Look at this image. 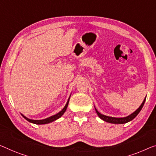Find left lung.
I'll return each instance as SVG.
<instances>
[{"instance_id":"1","label":"left lung","mask_w":156,"mask_h":156,"mask_svg":"<svg viewBox=\"0 0 156 156\" xmlns=\"http://www.w3.org/2000/svg\"><path fill=\"white\" fill-rule=\"evenodd\" d=\"M146 98V97H145V99H144V101L142 102V104H141V106H139V107L137 109H136V110L134 111V113H132L131 115H129L127 116V117H125V118L110 117V116L102 115L101 113H99L96 108H95V111H96V112H97V115H98L99 117L100 118L101 120H104V121L110 122V123H113V124H124V123H126V122H128L129 121H131L132 120H133L134 118L139 114V113L140 112V111L141 110V108H142V107H143L144 104V103H145Z\"/></svg>"}]
</instances>
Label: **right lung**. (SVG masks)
<instances>
[{
	"label": "right lung",
	"instance_id": "obj_1",
	"mask_svg": "<svg viewBox=\"0 0 156 156\" xmlns=\"http://www.w3.org/2000/svg\"><path fill=\"white\" fill-rule=\"evenodd\" d=\"M69 99H70V97H69V98L68 99V101H67V103L65 106L64 107V108L62 109V110L59 112L58 113H57L56 115H54L52 116H50V117H49L48 118H45V119H43V120H31V119H29V118H28L27 117H25L24 115H22L24 117L25 119L28 121L30 122H32V123H34V124H37V125H43V124H48V123H50V122H52L53 121H55V120H57L58 118H59L61 116L64 114L65 111H66V108H67V106H68V104H69Z\"/></svg>",
	"mask_w": 156,
	"mask_h": 156
}]
</instances>
